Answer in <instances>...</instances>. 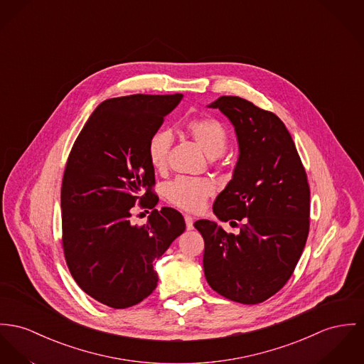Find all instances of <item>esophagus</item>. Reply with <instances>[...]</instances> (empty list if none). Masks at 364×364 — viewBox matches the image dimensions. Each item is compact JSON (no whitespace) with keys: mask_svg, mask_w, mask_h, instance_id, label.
<instances>
[{"mask_svg":"<svg viewBox=\"0 0 364 364\" xmlns=\"http://www.w3.org/2000/svg\"><path fill=\"white\" fill-rule=\"evenodd\" d=\"M184 220H186V227H187V230H193V228H194V219H193V216H190V215H184Z\"/></svg>","mask_w":364,"mask_h":364,"instance_id":"34e87169","label":"esophagus"}]
</instances>
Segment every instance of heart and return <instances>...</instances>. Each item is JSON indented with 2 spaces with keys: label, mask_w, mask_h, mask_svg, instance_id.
<instances>
[{
  "label": "heart",
  "mask_w": 364,
  "mask_h": 364,
  "mask_svg": "<svg viewBox=\"0 0 364 364\" xmlns=\"http://www.w3.org/2000/svg\"><path fill=\"white\" fill-rule=\"evenodd\" d=\"M184 129L206 155L212 158L223 155L228 144V133L218 119L212 116L194 117L186 123ZM171 142L173 136L168 130H159L151 137L146 152L155 170L162 171L168 168ZM165 191L168 202L174 206L188 212H199L205 208L208 198L213 196L215 186L205 178L177 177L168 183Z\"/></svg>",
  "instance_id": "heart-1"
}]
</instances>
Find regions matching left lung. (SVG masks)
Listing matches in <instances>:
<instances>
[{
	"instance_id": "8db88e82",
	"label": "left lung",
	"mask_w": 364,
	"mask_h": 364,
	"mask_svg": "<svg viewBox=\"0 0 364 364\" xmlns=\"http://www.w3.org/2000/svg\"><path fill=\"white\" fill-rule=\"evenodd\" d=\"M209 107L230 119L240 145L232 178L216 198L213 212L222 222L244 224L232 234L209 220L196 222L205 241L203 272L224 298L256 305L287 284L305 248L308 176L279 116L232 95Z\"/></svg>"
}]
</instances>
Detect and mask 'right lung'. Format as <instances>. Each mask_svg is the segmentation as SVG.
Segmentation results:
<instances>
[{"label":"right lung","mask_w":364,"mask_h":364,"mask_svg":"<svg viewBox=\"0 0 364 364\" xmlns=\"http://www.w3.org/2000/svg\"><path fill=\"white\" fill-rule=\"evenodd\" d=\"M183 94H134L101 102L69 154L60 188L62 248L87 295L113 309L140 304L156 288L155 262L186 230L173 208L154 209L155 171L148 142ZM139 203L152 208L131 223Z\"/></svg>","instance_id":"add662e5"}]
</instances>
